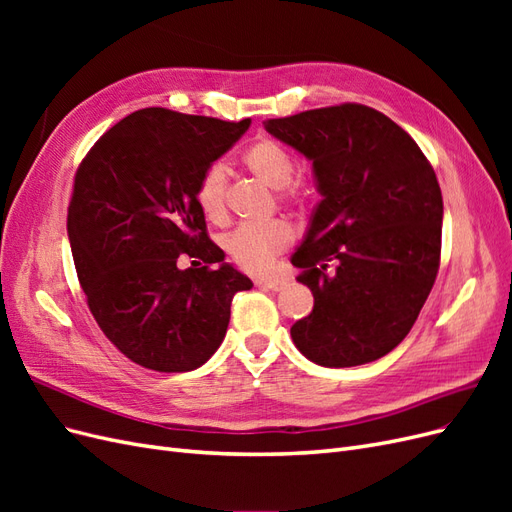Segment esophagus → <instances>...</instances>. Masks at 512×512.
I'll return each instance as SVG.
<instances>
[{"mask_svg": "<svg viewBox=\"0 0 512 512\" xmlns=\"http://www.w3.org/2000/svg\"><path fill=\"white\" fill-rule=\"evenodd\" d=\"M254 282H256V286L271 288V290H282L288 284L286 277H280V275H260Z\"/></svg>", "mask_w": 512, "mask_h": 512, "instance_id": "esophagus-1", "label": "esophagus"}]
</instances>
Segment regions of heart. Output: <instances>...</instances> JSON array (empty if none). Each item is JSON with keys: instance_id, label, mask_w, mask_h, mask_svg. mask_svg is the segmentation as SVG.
Instances as JSON below:
<instances>
[{"instance_id": "obj_1", "label": "heart", "mask_w": 512, "mask_h": 512, "mask_svg": "<svg viewBox=\"0 0 512 512\" xmlns=\"http://www.w3.org/2000/svg\"><path fill=\"white\" fill-rule=\"evenodd\" d=\"M243 164L250 173L269 188L280 192L286 205L303 207L312 198V188L305 179H292L294 156L286 145L275 138H260L243 153ZM196 203L205 218L213 224H224L228 218V168L222 162L211 164L196 188ZM294 230L286 220L265 224H245L224 237V252L235 265L245 271H265L271 262L288 250Z\"/></svg>"}]
</instances>
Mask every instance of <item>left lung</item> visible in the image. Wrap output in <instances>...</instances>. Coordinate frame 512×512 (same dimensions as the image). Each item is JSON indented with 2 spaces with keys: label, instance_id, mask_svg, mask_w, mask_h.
I'll return each instance as SVG.
<instances>
[{
  "label": "left lung",
  "instance_id": "1",
  "mask_svg": "<svg viewBox=\"0 0 512 512\" xmlns=\"http://www.w3.org/2000/svg\"><path fill=\"white\" fill-rule=\"evenodd\" d=\"M312 160L322 196L290 262L314 294L290 335L309 361H378L410 333L436 282L442 192L414 138L376 108L339 104L269 119Z\"/></svg>",
  "mask_w": 512,
  "mask_h": 512
}]
</instances>
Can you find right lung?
Masks as SVG:
<instances>
[{
    "label": "right lung",
    "instance_id": "add662e5",
    "mask_svg": "<svg viewBox=\"0 0 512 512\" xmlns=\"http://www.w3.org/2000/svg\"><path fill=\"white\" fill-rule=\"evenodd\" d=\"M250 123L143 108L104 132L76 170L68 237L89 312L147 369L179 374L207 363L232 297L252 288L224 262L196 203L200 177ZM181 253L199 262L181 270Z\"/></svg>",
    "mask_w": 512,
    "mask_h": 512
}]
</instances>
